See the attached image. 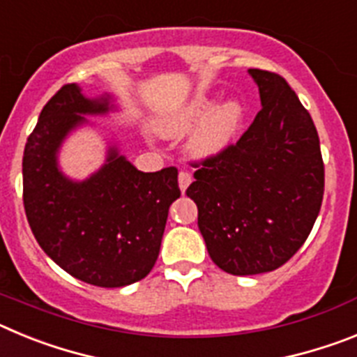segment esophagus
<instances>
[{
    "label": "esophagus",
    "instance_id": "esophagus-1",
    "mask_svg": "<svg viewBox=\"0 0 357 357\" xmlns=\"http://www.w3.org/2000/svg\"><path fill=\"white\" fill-rule=\"evenodd\" d=\"M191 181H193V178H191V173H188V172H181V173H178V188H181L182 193H184L185 189L189 188Z\"/></svg>",
    "mask_w": 357,
    "mask_h": 357
}]
</instances>
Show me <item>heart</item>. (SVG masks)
Segmentation results:
<instances>
[{
  "mask_svg": "<svg viewBox=\"0 0 357 357\" xmlns=\"http://www.w3.org/2000/svg\"><path fill=\"white\" fill-rule=\"evenodd\" d=\"M245 123L241 102L230 98L214 107V100L198 94L182 105L157 116L151 127L164 139H178L195 126L189 137V150L197 159H214L239 139Z\"/></svg>",
  "mask_w": 357,
  "mask_h": 357,
  "instance_id": "obj_1",
  "label": "heart"
}]
</instances>
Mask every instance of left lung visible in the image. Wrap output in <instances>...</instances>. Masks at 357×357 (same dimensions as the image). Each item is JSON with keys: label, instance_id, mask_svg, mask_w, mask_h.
<instances>
[{"label": "left lung", "instance_id": "1", "mask_svg": "<svg viewBox=\"0 0 357 357\" xmlns=\"http://www.w3.org/2000/svg\"><path fill=\"white\" fill-rule=\"evenodd\" d=\"M263 109L241 139L204 160L185 195L214 264L232 275L282 266L304 245L324 198L314 123L282 77L248 69Z\"/></svg>", "mask_w": 357, "mask_h": 357}]
</instances>
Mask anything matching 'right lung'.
<instances>
[{"instance_id": "add662e5", "label": "right lung", "mask_w": 357, "mask_h": 357, "mask_svg": "<svg viewBox=\"0 0 357 357\" xmlns=\"http://www.w3.org/2000/svg\"><path fill=\"white\" fill-rule=\"evenodd\" d=\"M118 105L64 85L40 110L23 155V202L37 243L75 279L121 288L144 279L159 257L169 206L181 197L178 172L143 173L107 143L105 160L84 181L66 175L59 153L69 135Z\"/></svg>"}]
</instances>
